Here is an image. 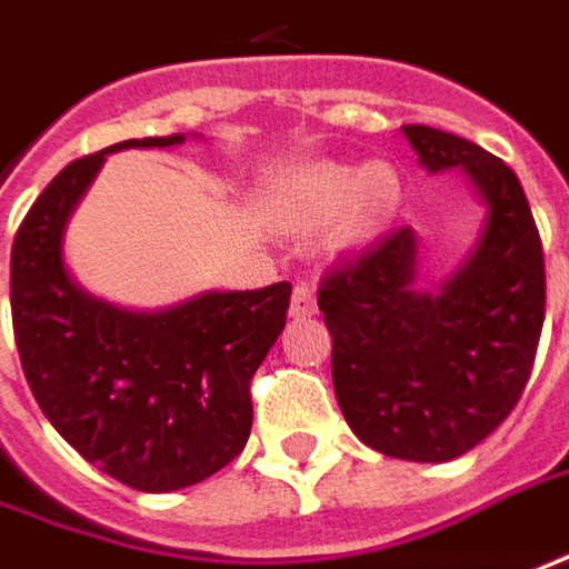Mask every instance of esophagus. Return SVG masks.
<instances>
[{"label":"esophagus","mask_w":569,"mask_h":569,"mask_svg":"<svg viewBox=\"0 0 569 569\" xmlns=\"http://www.w3.org/2000/svg\"><path fill=\"white\" fill-rule=\"evenodd\" d=\"M318 311V302H315V289L309 283H296L292 289V302H289V315L292 318H311Z\"/></svg>","instance_id":"obj_1"}]
</instances>
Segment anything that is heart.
<instances>
[{
  "mask_svg": "<svg viewBox=\"0 0 569 569\" xmlns=\"http://www.w3.org/2000/svg\"><path fill=\"white\" fill-rule=\"evenodd\" d=\"M401 200V178L391 164L318 161L299 171L280 197V222L289 232L333 226L337 248H359L379 238Z\"/></svg>",
  "mask_w": 569,
  "mask_h": 569,
  "instance_id": "1",
  "label": "heart"
}]
</instances>
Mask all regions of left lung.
Returning a JSON list of instances; mask_svg holds the SVG:
<instances>
[{
	"mask_svg": "<svg viewBox=\"0 0 569 569\" xmlns=\"http://www.w3.org/2000/svg\"><path fill=\"white\" fill-rule=\"evenodd\" d=\"M401 130L430 174H468L487 207L478 244L427 292L417 286L413 229L388 232L328 270L318 309L350 430L382 456L452 461L522 398L545 325V251L507 161L456 133Z\"/></svg>",
	"mask_w": 569,
	"mask_h": 569,
	"instance_id": "obj_1",
	"label": "left lung"
}]
</instances>
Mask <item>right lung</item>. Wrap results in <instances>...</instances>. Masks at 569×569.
<instances>
[{"instance_id":"1","label":"right lung","mask_w":569,"mask_h":569,"mask_svg":"<svg viewBox=\"0 0 569 569\" xmlns=\"http://www.w3.org/2000/svg\"><path fill=\"white\" fill-rule=\"evenodd\" d=\"M69 161L28 210L12 244V325L40 410L79 456L120 483L168 493L226 468L251 436V379L286 328L292 286L200 292L159 311L94 299L62 260L66 222L120 149Z\"/></svg>"}]
</instances>
